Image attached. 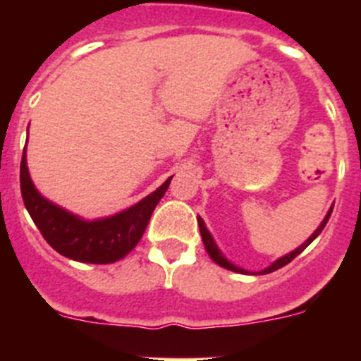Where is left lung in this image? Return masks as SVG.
<instances>
[{
	"label": "left lung",
	"instance_id": "left-lung-1",
	"mask_svg": "<svg viewBox=\"0 0 361 361\" xmlns=\"http://www.w3.org/2000/svg\"><path fill=\"white\" fill-rule=\"evenodd\" d=\"M331 213H333V208H331L329 212H327V215H325L324 222H322V224L318 226V229H317V231L312 233L311 237H309L307 240L304 242V244L300 245V247H296V250L293 251V253H289V255H286V257L279 258V260H276V262L273 264V266H269V267H266V269H264V271H260V275H266V273H273V271L280 269V267L288 266V264L291 262L293 258H296V257H298V255L302 253V251H304L305 247H307V245L311 244V242L314 240V238L318 237V235H320V233H322V229H324V228H325V224H327V220H329ZM199 228H200V235H202V242H204V245H206V251H208V255H209V257H212V260H213V262H215V264H219L220 267H226V269H229V271H235V273H247V271H245V269H242V267L233 266L231 262H228V260H226V258H224V255L220 253V251H219V247H216V244H215V242H213L212 235H209V231H208V229H206V226H204L202 219H199ZM257 275H258V273H257Z\"/></svg>",
	"mask_w": 361,
	"mask_h": 361
}]
</instances>
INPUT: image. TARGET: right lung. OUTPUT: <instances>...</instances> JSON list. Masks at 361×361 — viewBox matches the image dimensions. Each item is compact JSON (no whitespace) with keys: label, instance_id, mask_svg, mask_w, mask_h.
<instances>
[{"label":"right lung","instance_id":"1","mask_svg":"<svg viewBox=\"0 0 361 361\" xmlns=\"http://www.w3.org/2000/svg\"><path fill=\"white\" fill-rule=\"evenodd\" d=\"M170 180L171 177L126 212L88 222L63 208H57L56 204L49 202L37 193L28 175L25 153L19 168L25 208L44 240L63 257L86 264H111L126 257L141 240L149 216L170 186Z\"/></svg>","mask_w":361,"mask_h":361}]
</instances>
